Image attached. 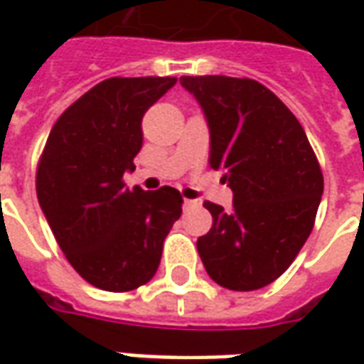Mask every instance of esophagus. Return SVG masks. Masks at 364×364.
<instances>
[{
    "mask_svg": "<svg viewBox=\"0 0 364 364\" xmlns=\"http://www.w3.org/2000/svg\"><path fill=\"white\" fill-rule=\"evenodd\" d=\"M185 206H187V208H198V206H200V200H191V198H185Z\"/></svg>",
    "mask_w": 364,
    "mask_h": 364,
    "instance_id": "1",
    "label": "esophagus"
}]
</instances>
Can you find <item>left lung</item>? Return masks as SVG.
Instances as JSON below:
<instances>
[{"label":"left lung","mask_w":364,"mask_h":364,"mask_svg":"<svg viewBox=\"0 0 364 364\" xmlns=\"http://www.w3.org/2000/svg\"><path fill=\"white\" fill-rule=\"evenodd\" d=\"M210 128L208 166L224 171L234 208L205 200L213 228L197 240L206 273L230 290L279 279L310 236L323 193L304 128L273 91L250 77L183 75Z\"/></svg>","instance_id":"obj_1"}]
</instances>
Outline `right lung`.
I'll return each instance as SVG.
<instances>
[{
    "mask_svg": "<svg viewBox=\"0 0 364 364\" xmlns=\"http://www.w3.org/2000/svg\"><path fill=\"white\" fill-rule=\"evenodd\" d=\"M177 77H109L62 112L36 166V197L60 250L83 281L128 292L156 274L181 216L173 187L127 189L142 117Z\"/></svg>",
    "mask_w": 364,
    "mask_h": 364,
    "instance_id": "right-lung-1",
    "label": "right lung"
}]
</instances>
